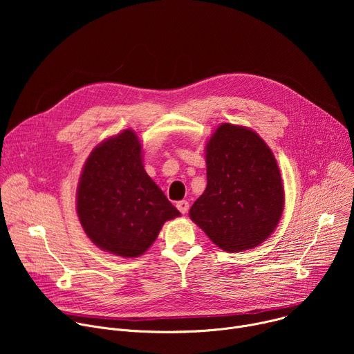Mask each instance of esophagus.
<instances>
[{
    "instance_id": "1",
    "label": "esophagus",
    "mask_w": 354,
    "mask_h": 354,
    "mask_svg": "<svg viewBox=\"0 0 354 354\" xmlns=\"http://www.w3.org/2000/svg\"><path fill=\"white\" fill-rule=\"evenodd\" d=\"M176 207L182 214H186L187 210H189V201L187 200H180L176 203Z\"/></svg>"
}]
</instances>
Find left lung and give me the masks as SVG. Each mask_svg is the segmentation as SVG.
<instances>
[{
	"label": "left lung",
	"instance_id": "1",
	"mask_svg": "<svg viewBox=\"0 0 354 354\" xmlns=\"http://www.w3.org/2000/svg\"><path fill=\"white\" fill-rule=\"evenodd\" d=\"M207 186L189 216L225 252L261 245L277 227L284 187L268 144L245 126L223 123L206 144Z\"/></svg>",
	"mask_w": 354,
	"mask_h": 354
}]
</instances>
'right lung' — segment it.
Returning <instances> with one entry per match:
<instances>
[{
  "label": "right lung",
  "mask_w": 354,
  "mask_h": 354,
  "mask_svg": "<svg viewBox=\"0 0 354 354\" xmlns=\"http://www.w3.org/2000/svg\"><path fill=\"white\" fill-rule=\"evenodd\" d=\"M77 214L97 248L122 258L142 255L164 223L180 216L147 175L141 142L130 129L92 149L80 176Z\"/></svg>",
  "instance_id": "1"
}]
</instances>
